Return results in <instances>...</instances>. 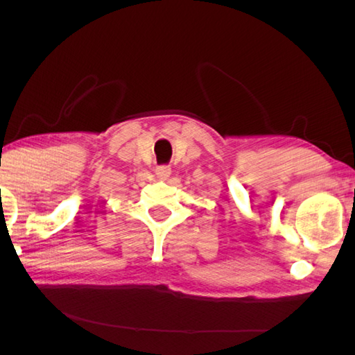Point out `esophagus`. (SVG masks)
I'll return each instance as SVG.
<instances>
[{"label": "esophagus", "instance_id": "1", "mask_svg": "<svg viewBox=\"0 0 355 355\" xmlns=\"http://www.w3.org/2000/svg\"><path fill=\"white\" fill-rule=\"evenodd\" d=\"M155 173H157V176H158L159 179H166V178L170 176L171 168H170V166H167V164H161V166H157Z\"/></svg>", "mask_w": 355, "mask_h": 355}]
</instances>
